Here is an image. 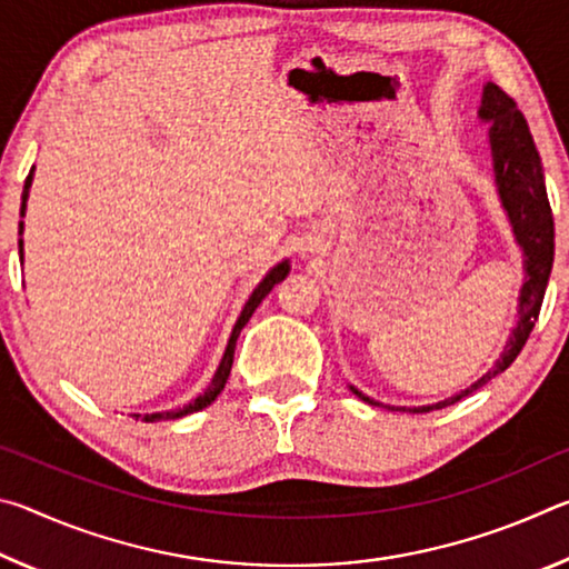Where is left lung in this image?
<instances>
[{
  "instance_id": "obj_1",
  "label": "left lung",
  "mask_w": 569,
  "mask_h": 569,
  "mask_svg": "<svg viewBox=\"0 0 569 569\" xmlns=\"http://www.w3.org/2000/svg\"><path fill=\"white\" fill-rule=\"evenodd\" d=\"M477 118L481 122H489V150H492V170L499 206L505 210L509 228H512L515 243L522 250L525 258V281L517 298L515 329L509 333L505 351L499 353L492 369L481 373V379H477L471 387L445 401L427 403V407H391V403H387V409L391 411L423 413L445 409L485 387V383H489L512 366L519 351H522V346L527 343L529 333L535 329L539 308H542V298L555 261V220L550 200H547L542 160H539L535 140L532 134H529L525 114L517 110L515 100L509 98L507 92L499 90L495 82H487L485 90H481V104ZM349 389L359 399L373 403V407H383L381 401L366 397V393H361L356 387Z\"/></svg>"
}]
</instances>
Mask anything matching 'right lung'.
Segmentation results:
<instances>
[{"label":"right lung","mask_w":569,"mask_h":569,"mask_svg":"<svg viewBox=\"0 0 569 569\" xmlns=\"http://www.w3.org/2000/svg\"><path fill=\"white\" fill-rule=\"evenodd\" d=\"M32 178H34V168L30 170V176H27V180H24L22 208H19V216H22V218H24V213H27V198H30ZM22 233H24V220H19V261L24 263V240H22ZM288 271H291V261H288V258H283L281 263H276V266L271 268V271H268V273L261 278V283H258V286L253 288V293L248 296L243 311H240L238 321H236V326H233V331H230V339H228V346H226V351H223V359H220L218 369H216V373H213V379H210V383H208L203 393H198L196 399L188 401V403H182V407H178V409H170V411H152V413H132V419H134V421L142 419V421H148V423H152V421H168V419H180V417H188V413H192V411L206 409L208 403H213V401L218 399V393L223 391L226 381H228L230 366H233L236 341H238L240 331H243V326L250 321V316H253V311H256L258 306H261L263 298L273 291V286L281 283L283 278L288 276Z\"/></svg>","instance_id":"1"}]
</instances>
